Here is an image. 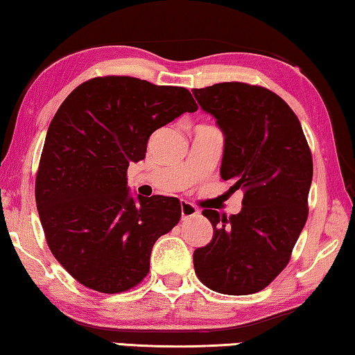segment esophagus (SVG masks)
<instances>
[{
    "label": "esophagus",
    "mask_w": 355,
    "mask_h": 355,
    "mask_svg": "<svg viewBox=\"0 0 355 355\" xmlns=\"http://www.w3.org/2000/svg\"><path fill=\"white\" fill-rule=\"evenodd\" d=\"M197 215H198L197 207H193L192 203H189L186 200L181 202V218H182V220H187V218H192V216H197Z\"/></svg>",
    "instance_id": "esophagus-1"
}]
</instances>
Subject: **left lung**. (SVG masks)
I'll use <instances>...</instances> for the list:
<instances>
[{
    "mask_svg": "<svg viewBox=\"0 0 355 355\" xmlns=\"http://www.w3.org/2000/svg\"><path fill=\"white\" fill-rule=\"evenodd\" d=\"M192 92L225 135L221 178L244 192L237 215L202 211L213 239L193 252V268L216 293H259L288 265L307 221L312 155L297 116L271 90L223 82Z\"/></svg>",
    "mask_w": 355,
    "mask_h": 355,
    "instance_id": "obj_1",
    "label": "left lung"
}]
</instances>
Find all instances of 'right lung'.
I'll return each mask as SVG.
<instances>
[{
    "instance_id": "obj_1",
    "label": "right lung",
    "mask_w": 355,
    "mask_h": 355,
    "mask_svg": "<svg viewBox=\"0 0 355 355\" xmlns=\"http://www.w3.org/2000/svg\"><path fill=\"white\" fill-rule=\"evenodd\" d=\"M197 111L184 87L128 76L95 77L62 101L48 128L35 200L55 259L105 294L137 286L159 236L181 218L176 197H132L125 173L155 130Z\"/></svg>"
}]
</instances>
